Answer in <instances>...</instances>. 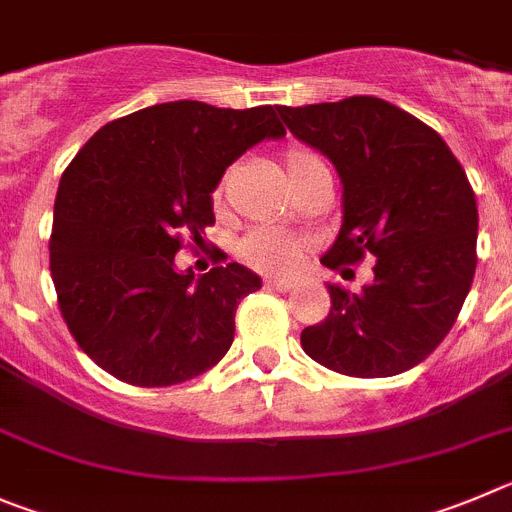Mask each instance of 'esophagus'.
<instances>
[{
	"label": "esophagus",
	"mask_w": 512,
	"mask_h": 512,
	"mask_svg": "<svg viewBox=\"0 0 512 512\" xmlns=\"http://www.w3.org/2000/svg\"><path fill=\"white\" fill-rule=\"evenodd\" d=\"M266 287L276 289V292H292V289L297 287V281H292V279H269V281H266Z\"/></svg>",
	"instance_id": "obj_1"
}]
</instances>
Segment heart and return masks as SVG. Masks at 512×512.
Listing matches in <instances>:
<instances>
[{
    "label": "heart",
    "mask_w": 512,
    "mask_h": 512,
    "mask_svg": "<svg viewBox=\"0 0 512 512\" xmlns=\"http://www.w3.org/2000/svg\"><path fill=\"white\" fill-rule=\"evenodd\" d=\"M314 167H325L322 159L309 149H289L284 154V170H287L289 182L294 187L312 172ZM225 195V180L215 187V205L223 203ZM309 251V243L304 238L289 236L276 228H259V231L248 233L241 243V259L246 261L251 269L266 271V274H292L299 264H302L304 253Z\"/></svg>",
    "instance_id": "obj_1"
}]
</instances>
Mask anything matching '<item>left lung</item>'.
I'll return each instance as SVG.
<instances>
[{
    "label": "left lung",
    "instance_id": "8db88e82",
    "mask_svg": "<svg viewBox=\"0 0 512 512\" xmlns=\"http://www.w3.org/2000/svg\"><path fill=\"white\" fill-rule=\"evenodd\" d=\"M279 114L340 175L342 225L322 264L375 256L360 292L327 284L330 314L304 327V353L355 378L414 368L452 330L475 276L477 203L462 164L437 131L383 98L279 106Z\"/></svg>",
    "mask_w": 512,
    "mask_h": 512
}]
</instances>
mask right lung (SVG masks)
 I'll return each mask as SVG.
<instances>
[{
	"instance_id": "obj_1",
	"label": "right lung",
	"mask_w": 512,
	"mask_h": 512,
	"mask_svg": "<svg viewBox=\"0 0 512 512\" xmlns=\"http://www.w3.org/2000/svg\"><path fill=\"white\" fill-rule=\"evenodd\" d=\"M287 129L274 106L170 101L101 126L60 177L50 274L83 353L142 388L185 383L220 363L236 307L261 289L241 264L177 271L182 233L203 241L213 192L253 144Z\"/></svg>"
}]
</instances>
